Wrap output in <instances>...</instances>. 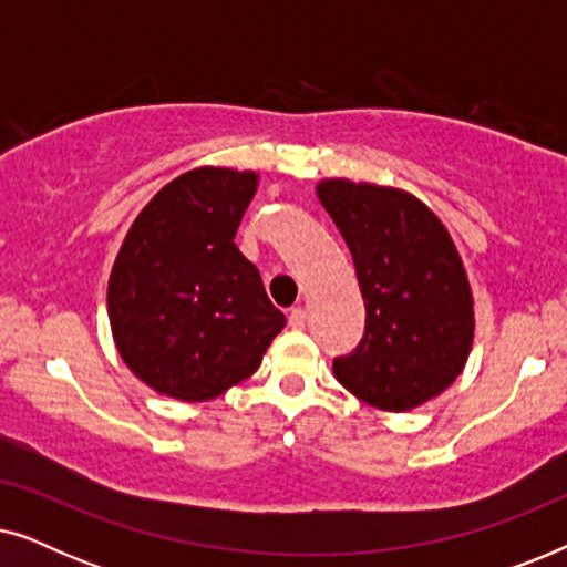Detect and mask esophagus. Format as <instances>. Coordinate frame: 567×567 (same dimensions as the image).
Returning a JSON list of instances; mask_svg holds the SVG:
<instances>
[{"label":"esophagus","instance_id":"esophagus-1","mask_svg":"<svg viewBox=\"0 0 567 567\" xmlns=\"http://www.w3.org/2000/svg\"><path fill=\"white\" fill-rule=\"evenodd\" d=\"M305 324H307V312L301 307H297V309H291L289 312V328L291 330H305Z\"/></svg>","mask_w":567,"mask_h":567}]
</instances>
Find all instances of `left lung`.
I'll return each mask as SVG.
<instances>
[{
    "label": "left lung",
    "instance_id": "8db88e82",
    "mask_svg": "<svg viewBox=\"0 0 567 567\" xmlns=\"http://www.w3.org/2000/svg\"><path fill=\"white\" fill-rule=\"evenodd\" d=\"M317 196L353 255L367 307L359 346L332 359L338 382L382 410L423 405L460 377L475 332L452 237L410 193L322 181Z\"/></svg>",
    "mask_w": 567,
    "mask_h": 567
}]
</instances>
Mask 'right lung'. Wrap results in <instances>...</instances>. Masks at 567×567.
Returning <instances> with one entry per match:
<instances>
[{
    "instance_id": "obj_1",
    "label": "right lung",
    "mask_w": 567,
    "mask_h": 567,
    "mask_svg": "<svg viewBox=\"0 0 567 567\" xmlns=\"http://www.w3.org/2000/svg\"><path fill=\"white\" fill-rule=\"evenodd\" d=\"M258 175L190 169L136 216L107 284L128 369L167 398L200 402L260 367L286 317L235 245Z\"/></svg>"
}]
</instances>
